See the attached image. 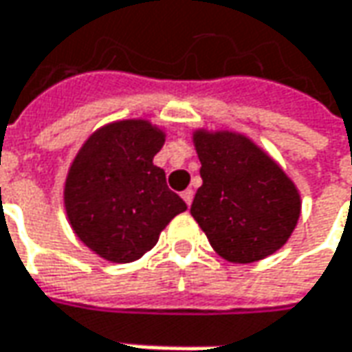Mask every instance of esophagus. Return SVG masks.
<instances>
[{
  "mask_svg": "<svg viewBox=\"0 0 352 352\" xmlns=\"http://www.w3.org/2000/svg\"><path fill=\"white\" fill-rule=\"evenodd\" d=\"M182 199L186 201L188 205H192L193 201V190H186V192H182Z\"/></svg>",
  "mask_w": 352,
  "mask_h": 352,
  "instance_id": "obj_1",
  "label": "esophagus"
}]
</instances>
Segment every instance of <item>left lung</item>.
I'll use <instances>...</instances> for the list:
<instances>
[{
    "label": "left lung",
    "instance_id": "1",
    "mask_svg": "<svg viewBox=\"0 0 352 352\" xmlns=\"http://www.w3.org/2000/svg\"><path fill=\"white\" fill-rule=\"evenodd\" d=\"M201 188L190 213L213 250L252 263L287 244L300 217V193L270 155L242 133L193 131Z\"/></svg>",
    "mask_w": 352,
    "mask_h": 352
}]
</instances>
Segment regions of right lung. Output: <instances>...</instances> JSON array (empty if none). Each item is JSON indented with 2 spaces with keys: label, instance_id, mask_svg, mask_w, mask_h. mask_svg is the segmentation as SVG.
I'll use <instances>...</instances> for the list:
<instances>
[{
  "label": "right lung",
  "instance_id": "add662e5",
  "mask_svg": "<svg viewBox=\"0 0 352 352\" xmlns=\"http://www.w3.org/2000/svg\"><path fill=\"white\" fill-rule=\"evenodd\" d=\"M164 139L147 120H122L96 129L73 159L63 188L65 213L82 244L106 261L139 259L188 209L153 164Z\"/></svg>",
  "mask_w": 352,
  "mask_h": 352
}]
</instances>
